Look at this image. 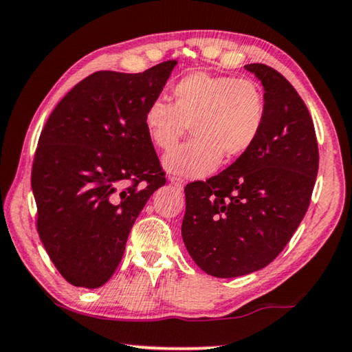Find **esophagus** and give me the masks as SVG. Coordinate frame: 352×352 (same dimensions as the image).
Returning a JSON list of instances; mask_svg holds the SVG:
<instances>
[{
	"mask_svg": "<svg viewBox=\"0 0 352 352\" xmlns=\"http://www.w3.org/2000/svg\"><path fill=\"white\" fill-rule=\"evenodd\" d=\"M169 182H170V185H174L175 188H178V190H182L183 186H185V180H183V178H180V177H170L169 178Z\"/></svg>",
	"mask_w": 352,
	"mask_h": 352,
	"instance_id": "34e87169",
	"label": "esophagus"
}]
</instances>
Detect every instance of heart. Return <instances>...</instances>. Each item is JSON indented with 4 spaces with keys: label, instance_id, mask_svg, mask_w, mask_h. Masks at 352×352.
Returning <instances> with one entry per match:
<instances>
[{
    "label": "heart",
    "instance_id": "b5f03b06",
    "mask_svg": "<svg viewBox=\"0 0 352 352\" xmlns=\"http://www.w3.org/2000/svg\"><path fill=\"white\" fill-rule=\"evenodd\" d=\"M172 100L156 98L143 111L146 135L156 148L170 151L191 129V140L164 157L170 174L201 178L221 157L237 160L258 140L266 120L263 91L247 78L195 72L172 86Z\"/></svg>",
    "mask_w": 352,
    "mask_h": 352
}]
</instances>
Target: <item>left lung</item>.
Instances as JSON below:
<instances>
[{
  "mask_svg": "<svg viewBox=\"0 0 352 352\" xmlns=\"http://www.w3.org/2000/svg\"><path fill=\"white\" fill-rule=\"evenodd\" d=\"M245 70L265 89L258 140L219 175L185 188L188 254L223 279L265 268L284 250L308 210L319 169L313 120L295 87L263 63Z\"/></svg>",
  "mask_w": 352,
  "mask_h": 352,
  "instance_id": "8db88e82",
  "label": "left lung"
}]
</instances>
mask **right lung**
Here are the masks:
<instances>
[{
    "label": "right lung",
    "mask_w": 352,
    "mask_h": 352,
    "mask_svg": "<svg viewBox=\"0 0 352 352\" xmlns=\"http://www.w3.org/2000/svg\"><path fill=\"white\" fill-rule=\"evenodd\" d=\"M177 60L143 73L97 72L54 108L32 169L38 232L67 282L102 287L146 201L166 183L143 111Z\"/></svg>",
    "instance_id": "obj_1"
}]
</instances>
